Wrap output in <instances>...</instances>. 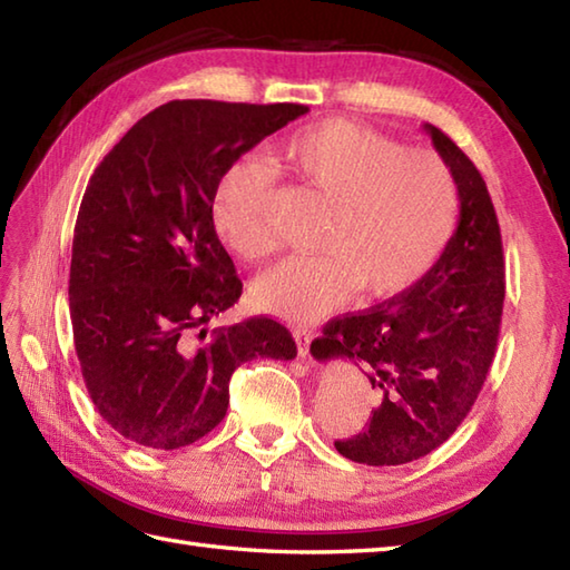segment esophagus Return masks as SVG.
Here are the masks:
<instances>
[{"mask_svg":"<svg viewBox=\"0 0 570 570\" xmlns=\"http://www.w3.org/2000/svg\"><path fill=\"white\" fill-rule=\"evenodd\" d=\"M294 341H296V347H298V355L301 357H308V347H311V341H313V333L306 331V328H296L294 331Z\"/></svg>","mask_w":570,"mask_h":570,"instance_id":"esophagus-1","label":"esophagus"}]
</instances>
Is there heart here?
<instances>
[{"instance_id":"obj_1","label":"heart","mask_w":570,"mask_h":570,"mask_svg":"<svg viewBox=\"0 0 570 570\" xmlns=\"http://www.w3.org/2000/svg\"><path fill=\"white\" fill-rule=\"evenodd\" d=\"M282 159L333 203L318 239L321 254L286 257L254 282L262 311L286 321H316L355 292L390 298L426 276L451 242L460 190L439 154L406 149L350 119H325L288 137ZM272 166L237 159L210 198L217 237L242 259L274 247Z\"/></svg>"}]
</instances>
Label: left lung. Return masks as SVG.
Instances as JSON below:
<instances>
[{"instance_id": "obj_1", "label": "left lung", "mask_w": 570, "mask_h": 570, "mask_svg": "<svg viewBox=\"0 0 570 570\" xmlns=\"http://www.w3.org/2000/svg\"><path fill=\"white\" fill-rule=\"evenodd\" d=\"M460 190L458 227L433 269L399 296L325 323L316 360L347 357L367 370L380 404L367 429L335 441L365 465H404L445 443L470 414L498 350L504 254L485 180L463 149L426 125Z\"/></svg>"}]
</instances>
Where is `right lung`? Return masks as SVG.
<instances>
[{
    "label": "right lung",
    "instance_id": "1",
    "mask_svg": "<svg viewBox=\"0 0 570 570\" xmlns=\"http://www.w3.org/2000/svg\"><path fill=\"white\" fill-rule=\"evenodd\" d=\"M306 112L296 102H166L90 176L72 235V341L95 409L127 441L196 443L225 419L242 362L296 357L274 318L208 331L242 294L210 198L229 164Z\"/></svg>",
    "mask_w": 570,
    "mask_h": 570
}]
</instances>
